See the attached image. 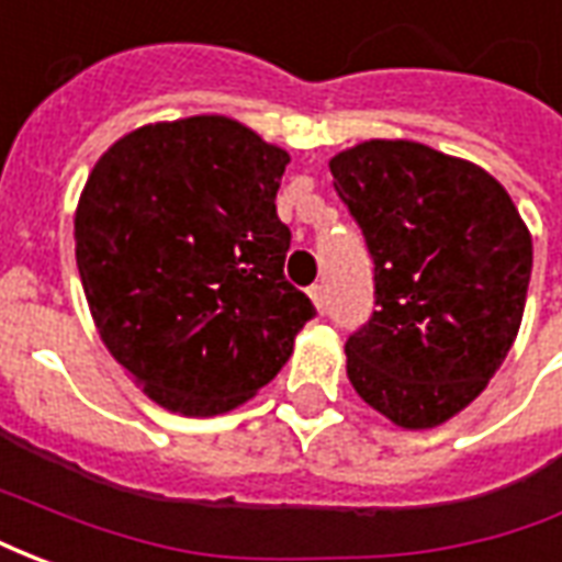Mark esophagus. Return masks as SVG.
<instances>
[{
    "mask_svg": "<svg viewBox=\"0 0 562 562\" xmlns=\"http://www.w3.org/2000/svg\"><path fill=\"white\" fill-rule=\"evenodd\" d=\"M306 292L313 297V304H316L318 313H328V294H325V285H318L316 282V285H310Z\"/></svg>",
    "mask_w": 562,
    "mask_h": 562,
    "instance_id": "obj_1",
    "label": "esophagus"
}]
</instances>
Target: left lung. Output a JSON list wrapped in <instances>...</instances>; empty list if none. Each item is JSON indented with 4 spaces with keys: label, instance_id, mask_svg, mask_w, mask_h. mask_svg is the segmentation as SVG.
I'll list each match as a JSON object with an SVG mask.
<instances>
[{
    "label": "left lung",
    "instance_id": "left-lung-1",
    "mask_svg": "<svg viewBox=\"0 0 562 562\" xmlns=\"http://www.w3.org/2000/svg\"><path fill=\"white\" fill-rule=\"evenodd\" d=\"M330 173L373 258L376 310L346 340L349 382L397 427H436L518 337L530 232L484 168L415 140H364Z\"/></svg>",
    "mask_w": 562,
    "mask_h": 562
}]
</instances>
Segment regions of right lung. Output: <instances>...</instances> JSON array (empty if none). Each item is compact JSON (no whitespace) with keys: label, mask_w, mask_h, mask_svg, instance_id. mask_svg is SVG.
Returning a JSON list of instances; mask_svg holds the SVG:
<instances>
[{"label":"right lung","mask_w":562,"mask_h":562,"mask_svg":"<svg viewBox=\"0 0 562 562\" xmlns=\"http://www.w3.org/2000/svg\"><path fill=\"white\" fill-rule=\"evenodd\" d=\"M289 153L228 116L140 126L95 161L75 256L108 352L171 413H228L277 376L316 306L285 280Z\"/></svg>","instance_id":"obj_1"}]
</instances>
